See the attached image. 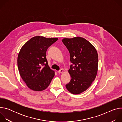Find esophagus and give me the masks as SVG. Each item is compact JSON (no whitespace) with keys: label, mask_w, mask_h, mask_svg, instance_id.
Here are the masks:
<instances>
[{"label":"esophagus","mask_w":122,"mask_h":122,"mask_svg":"<svg viewBox=\"0 0 122 122\" xmlns=\"http://www.w3.org/2000/svg\"><path fill=\"white\" fill-rule=\"evenodd\" d=\"M63 72H64V70L62 69H60L59 71H58V73H63Z\"/></svg>","instance_id":"obj_1"}]
</instances>
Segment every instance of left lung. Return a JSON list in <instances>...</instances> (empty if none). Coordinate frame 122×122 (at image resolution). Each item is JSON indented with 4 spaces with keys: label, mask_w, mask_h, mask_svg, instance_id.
Wrapping results in <instances>:
<instances>
[{
    "label": "left lung",
    "mask_w": 122,
    "mask_h": 122,
    "mask_svg": "<svg viewBox=\"0 0 122 122\" xmlns=\"http://www.w3.org/2000/svg\"><path fill=\"white\" fill-rule=\"evenodd\" d=\"M62 41L69 51L71 63L68 71L71 80L66 87L71 94H81L89 87L97 76V51L91 43L81 37L64 38Z\"/></svg>",
    "instance_id": "8db88e82"
}]
</instances>
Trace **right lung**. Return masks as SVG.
Here are the masks:
<instances>
[{
	"label": "right lung",
	"instance_id": "right-lung-1",
	"mask_svg": "<svg viewBox=\"0 0 122 122\" xmlns=\"http://www.w3.org/2000/svg\"><path fill=\"white\" fill-rule=\"evenodd\" d=\"M58 38L34 37L21 49L17 59L19 73L28 87L35 91L46 89L55 76L46 59L47 49Z\"/></svg>",
	"mask_w": 122,
	"mask_h": 122
}]
</instances>
